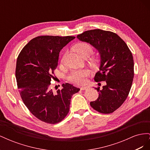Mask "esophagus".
Here are the masks:
<instances>
[{
    "instance_id": "esophagus-1",
    "label": "esophagus",
    "mask_w": 150,
    "mask_h": 150,
    "mask_svg": "<svg viewBox=\"0 0 150 150\" xmlns=\"http://www.w3.org/2000/svg\"><path fill=\"white\" fill-rule=\"evenodd\" d=\"M88 88H89V86H82V87H81V90H85L86 89H88Z\"/></svg>"
}]
</instances>
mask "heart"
Here are the masks:
<instances>
[{
  "mask_svg": "<svg viewBox=\"0 0 150 150\" xmlns=\"http://www.w3.org/2000/svg\"><path fill=\"white\" fill-rule=\"evenodd\" d=\"M74 49L81 56L83 57H87L89 56L93 51V48L91 45L85 42L78 43L74 46ZM65 55L62 58V61H64ZM90 72H91L88 69L74 70L68 74L67 79L70 82L74 84H82L86 81V78L89 75Z\"/></svg>",
  "mask_w": 150,
  "mask_h": 150,
  "instance_id": "b5f03b06",
  "label": "heart"
}]
</instances>
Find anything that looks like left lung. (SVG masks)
<instances>
[{
	"instance_id": "8db88e82",
	"label": "left lung",
	"mask_w": 150,
	"mask_h": 150,
	"mask_svg": "<svg viewBox=\"0 0 150 150\" xmlns=\"http://www.w3.org/2000/svg\"><path fill=\"white\" fill-rule=\"evenodd\" d=\"M77 38L98 50L101 64L94 81L106 83L102 89L95 88L99 92V97L91 102L90 105L103 114L112 113L122 105L130 91L134 78L132 53L124 40L111 31L90 30Z\"/></svg>"
}]
</instances>
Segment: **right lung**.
Segmentation results:
<instances>
[{
  "instance_id": "right-lung-1",
  "label": "right lung",
  "mask_w": 150,
  "mask_h": 150,
  "mask_svg": "<svg viewBox=\"0 0 150 150\" xmlns=\"http://www.w3.org/2000/svg\"><path fill=\"white\" fill-rule=\"evenodd\" d=\"M74 38L38 36L25 45L17 59L16 78L22 100L32 114L46 123L56 124L64 120L69 111L72 96L80 90L66 83L54 93L51 83L56 79L54 72L61 50Z\"/></svg>"
}]
</instances>
